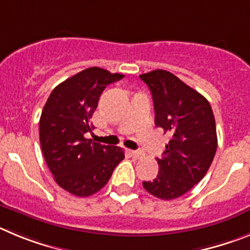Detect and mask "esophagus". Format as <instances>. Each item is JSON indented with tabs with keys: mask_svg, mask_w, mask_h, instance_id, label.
<instances>
[{
	"mask_svg": "<svg viewBox=\"0 0 250 250\" xmlns=\"http://www.w3.org/2000/svg\"><path fill=\"white\" fill-rule=\"evenodd\" d=\"M130 156L133 157L134 159H139V158H142V157L145 156V153L143 152H141V150H130Z\"/></svg>",
	"mask_w": 250,
	"mask_h": 250,
	"instance_id": "obj_1",
	"label": "esophagus"
}]
</instances>
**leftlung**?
I'll use <instances>...</instances> for the list:
<instances>
[{
    "instance_id": "8db88e82",
    "label": "left lung",
    "mask_w": 250,
    "mask_h": 250,
    "mask_svg": "<svg viewBox=\"0 0 250 250\" xmlns=\"http://www.w3.org/2000/svg\"><path fill=\"white\" fill-rule=\"evenodd\" d=\"M152 93L154 123L170 136L159 170L143 182L149 194L170 201L186 194L208 172L218 139L215 120L208 101L178 77L164 69L139 76Z\"/></svg>"
}]
</instances>
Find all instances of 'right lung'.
I'll use <instances>...</instances> for the list:
<instances>
[{
    "mask_svg": "<svg viewBox=\"0 0 250 250\" xmlns=\"http://www.w3.org/2000/svg\"><path fill=\"white\" fill-rule=\"evenodd\" d=\"M125 77L100 67L78 72L49 94L40 118L44 161L61 188L77 197L97 193L125 158L122 148L86 138L104 88Z\"/></svg>",
    "mask_w": 250,
    "mask_h": 250,
    "instance_id": "add662e5",
    "label": "right lung"
}]
</instances>
